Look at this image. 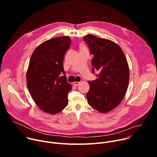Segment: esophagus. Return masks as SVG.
Instances as JSON below:
<instances>
[{
    "instance_id": "esophagus-1",
    "label": "esophagus",
    "mask_w": 157,
    "mask_h": 157,
    "mask_svg": "<svg viewBox=\"0 0 157 157\" xmlns=\"http://www.w3.org/2000/svg\"><path fill=\"white\" fill-rule=\"evenodd\" d=\"M79 84H80V82L75 81V82H73V84H74V86H78Z\"/></svg>"
}]
</instances>
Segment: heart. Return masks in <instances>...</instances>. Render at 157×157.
<instances>
[{
    "mask_svg": "<svg viewBox=\"0 0 157 157\" xmlns=\"http://www.w3.org/2000/svg\"><path fill=\"white\" fill-rule=\"evenodd\" d=\"M83 49H87V48H86V47L83 44H81L80 45V50H83Z\"/></svg>",
    "mask_w": 157,
    "mask_h": 157,
    "instance_id": "1",
    "label": "heart"
}]
</instances>
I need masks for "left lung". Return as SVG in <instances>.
<instances>
[{
	"mask_svg": "<svg viewBox=\"0 0 157 157\" xmlns=\"http://www.w3.org/2000/svg\"><path fill=\"white\" fill-rule=\"evenodd\" d=\"M91 55L93 73L97 79L89 81L86 94L88 104L102 113L116 108L125 95L129 81V68L121 48L114 41L91 34L84 36Z\"/></svg>",
	"mask_w": 157,
	"mask_h": 157,
	"instance_id": "1",
	"label": "left lung"
}]
</instances>
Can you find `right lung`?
<instances>
[{
	"mask_svg": "<svg viewBox=\"0 0 157 157\" xmlns=\"http://www.w3.org/2000/svg\"><path fill=\"white\" fill-rule=\"evenodd\" d=\"M68 36L53 38L40 44L34 50L27 72V84L38 107L56 114L68 104L71 85L67 82L63 68L64 56L71 44ZM61 74H64L60 77Z\"/></svg>",
	"mask_w": 157,
	"mask_h": 157,
	"instance_id": "right-lung-1",
	"label": "right lung"
}]
</instances>
